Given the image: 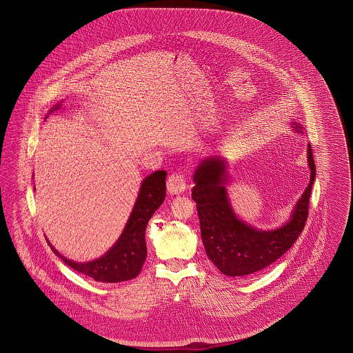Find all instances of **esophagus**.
<instances>
[{"instance_id":"1","label":"esophagus","mask_w":353,"mask_h":353,"mask_svg":"<svg viewBox=\"0 0 353 353\" xmlns=\"http://www.w3.org/2000/svg\"><path fill=\"white\" fill-rule=\"evenodd\" d=\"M167 190L170 194H182L186 190V181L181 174H171L167 181Z\"/></svg>"}]
</instances>
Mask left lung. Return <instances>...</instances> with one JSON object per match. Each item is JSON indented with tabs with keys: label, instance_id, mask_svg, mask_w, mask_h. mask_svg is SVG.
Instances as JSON below:
<instances>
[{
	"label": "left lung",
	"instance_id": "obj_1",
	"mask_svg": "<svg viewBox=\"0 0 353 353\" xmlns=\"http://www.w3.org/2000/svg\"><path fill=\"white\" fill-rule=\"evenodd\" d=\"M296 133L303 126L292 123ZM310 183L296 202L291 219L276 230H256L238 219L227 194V161L220 156L203 159L193 175L192 197L197 203L203 248L216 268L230 277L256 273L288 252L296 242L308 216V201L315 179L311 145H307Z\"/></svg>",
	"mask_w": 353,
	"mask_h": 353
}]
</instances>
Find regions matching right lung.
I'll use <instances>...</instances> for the list:
<instances>
[{"mask_svg":"<svg viewBox=\"0 0 353 353\" xmlns=\"http://www.w3.org/2000/svg\"><path fill=\"white\" fill-rule=\"evenodd\" d=\"M59 108L61 103L52 105L45 119H48L51 112ZM165 176L167 172L159 170L143 181L134 208L123 232L115 245L101 258L90 262H74L61 255L46 239L51 250L68 266L92 277L95 281L121 283L137 277L147 258L145 230L148 221L165 199Z\"/></svg>","mask_w":353,"mask_h":353,"instance_id":"right-lung-1","label":"right lung"}]
</instances>
